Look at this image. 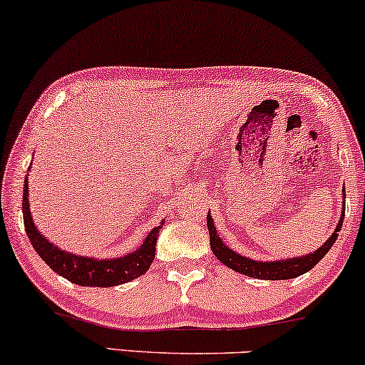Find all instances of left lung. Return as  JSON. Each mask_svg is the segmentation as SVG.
Returning a JSON list of instances; mask_svg holds the SVG:
<instances>
[{"mask_svg": "<svg viewBox=\"0 0 365 365\" xmlns=\"http://www.w3.org/2000/svg\"><path fill=\"white\" fill-rule=\"evenodd\" d=\"M343 216L345 211L341 212L340 221H338L336 230L331 235L328 240L324 242V245H321L319 249L314 254H307L304 257H295V259H287V261H276V262H261V261H252V259H247L244 255L233 252L230 247L223 244L220 237H217L215 223H212L211 215H207V228H209V244H211L212 252L225 266L232 267L237 273H242L250 278L257 279H292L297 276L307 273L309 269H312L317 262L329 252V249L333 247L334 242L338 238V232L341 230L343 225Z\"/></svg>", "mask_w": 365, "mask_h": 365, "instance_id": "left-lung-1", "label": "left lung"}]
</instances>
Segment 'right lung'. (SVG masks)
<instances>
[{"label": "right lung", "mask_w": 365, "mask_h": 365, "mask_svg": "<svg viewBox=\"0 0 365 365\" xmlns=\"http://www.w3.org/2000/svg\"><path fill=\"white\" fill-rule=\"evenodd\" d=\"M29 182L25 177L24 182V200H22V211H24V225L25 232H27L29 240L36 252L43 257V261L49 267L68 282L81 287H116V284L132 282V279L139 278L149 269L150 264L156 255V240L159 228H154L145 238L144 244L140 245L139 250L125 255L118 259H91L81 257V255H73L60 250L56 245L49 244L46 238L37 232V228L32 223L31 211H29Z\"/></svg>", "instance_id": "obj_1"}]
</instances>
